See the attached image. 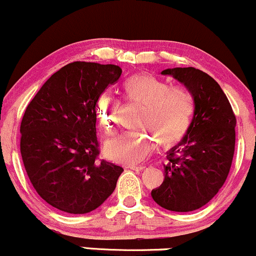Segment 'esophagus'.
<instances>
[{
  "label": "esophagus",
  "instance_id": "obj_1",
  "mask_svg": "<svg viewBox=\"0 0 256 256\" xmlns=\"http://www.w3.org/2000/svg\"><path fill=\"white\" fill-rule=\"evenodd\" d=\"M128 168L130 170H137V171H143V170H146V166L144 165H131L128 166Z\"/></svg>",
  "mask_w": 256,
  "mask_h": 256
}]
</instances>
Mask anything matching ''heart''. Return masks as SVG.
Wrapping results in <instances>:
<instances>
[{"label": "heart", "instance_id": "heart-1", "mask_svg": "<svg viewBox=\"0 0 256 256\" xmlns=\"http://www.w3.org/2000/svg\"><path fill=\"white\" fill-rule=\"evenodd\" d=\"M120 92L128 104L144 106L140 128L152 131L162 148L177 144L186 136L195 116V100L183 86H170L164 79L152 74H134L120 85ZM96 116L108 134L119 128L122 102L110 94L96 101ZM156 146L146 134H126L106 142L104 155L116 162L134 165L140 162Z\"/></svg>", "mask_w": 256, "mask_h": 256}]
</instances>
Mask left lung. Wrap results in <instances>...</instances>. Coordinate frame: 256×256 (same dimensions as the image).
<instances>
[{
    "mask_svg": "<svg viewBox=\"0 0 256 256\" xmlns=\"http://www.w3.org/2000/svg\"><path fill=\"white\" fill-rule=\"evenodd\" d=\"M183 83L195 100L192 125L173 146L164 165V183L152 190L158 206L173 212H192L218 194L230 172L236 142V116L220 85L194 67L161 72Z\"/></svg>",
    "mask_w": 256,
    "mask_h": 256,
    "instance_id": "obj_1",
    "label": "left lung"
}]
</instances>
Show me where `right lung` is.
<instances>
[{
  "mask_svg": "<svg viewBox=\"0 0 256 256\" xmlns=\"http://www.w3.org/2000/svg\"><path fill=\"white\" fill-rule=\"evenodd\" d=\"M116 64L76 61L55 72L26 108L20 152L32 186L71 214L96 210L112 195L122 166L100 158L95 106L118 80Z\"/></svg>",
  "mask_w": 256,
  "mask_h": 256,
  "instance_id": "add662e5",
  "label": "right lung"
}]
</instances>
